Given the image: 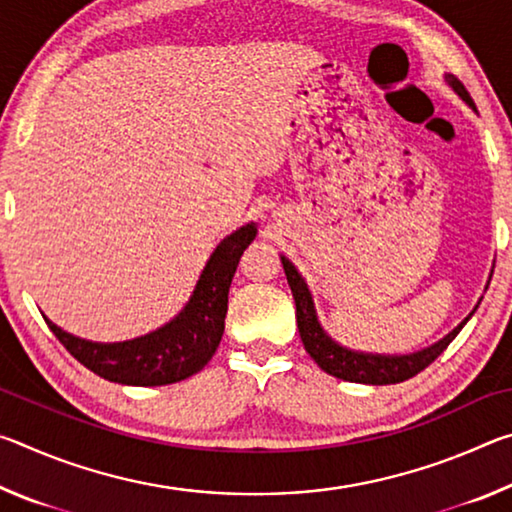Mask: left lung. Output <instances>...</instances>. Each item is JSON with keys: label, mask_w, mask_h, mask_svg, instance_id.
I'll use <instances>...</instances> for the list:
<instances>
[{"label": "left lung", "mask_w": 512, "mask_h": 512, "mask_svg": "<svg viewBox=\"0 0 512 512\" xmlns=\"http://www.w3.org/2000/svg\"><path fill=\"white\" fill-rule=\"evenodd\" d=\"M445 83L452 88L458 97H461L467 106L476 112L474 101L470 92L465 90V85L456 79L454 74H445ZM284 273H287V282L293 293V300H296V318H298V332L302 345L309 352V357L314 359L320 368H323L327 375L339 377L343 381H354V384H372V386H386V384H400L418 375L429 363L436 361L440 354L445 352L449 343L456 339V334L465 327L467 320L472 318L476 311V305L472 314L465 320H461L452 332L443 339L436 341L429 348H422L418 352L409 354H372V352H359L352 348H345L339 341H334L332 336L325 332V327L320 325L314 298H311V291L307 287L305 277L298 273V268L289 262V257L280 255Z\"/></svg>", "instance_id": "1"}]
</instances>
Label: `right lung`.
<instances>
[{
    "label": "right lung",
    "instance_id": "1",
    "mask_svg": "<svg viewBox=\"0 0 512 512\" xmlns=\"http://www.w3.org/2000/svg\"><path fill=\"white\" fill-rule=\"evenodd\" d=\"M255 237V223L241 225L225 237L207 259L187 305L155 332L131 341L99 343L69 334L45 316L47 325L67 352L94 375L126 386L176 384L201 372L219 348L228 314L230 282L239 257Z\"/></svg>",
    "mask_w": 512,
    "mask_h": 512
}]
</instances>
